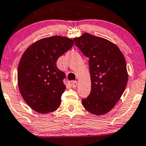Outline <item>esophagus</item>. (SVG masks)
<instances>
[{
    "label": "esophagus",
    "instance_id": "obj_1",
    "mask_svg": "<svg viewBox=\"0 0 146 146\" xmlns=\"http://www.w3.org/2000/svg\"><path fill=\"white\" fill-rule=\"evenodd\" d=\"M71 85H72V87H73V88H76L77 86V82H72Z\"/></svg>",
    "mask_w": 146,
    "mask_h": 146
}]
</instances>
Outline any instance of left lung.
<instances>
[{"label":"left lung","mask_w":146,"mask_h":146,"mask_svg":"<svg viewBox=\"0 0 146 146\" xmlns=\"http://www.w3.org/2000/svg\"><path fill=\"white\" fill-rule=\"evenodd\" d=\"M73 40L89 58L92 89L82 105L90 113L102 115L114 108L125 91L128 81L126 60L119 47L105 38L84 33Z\"/></svg>","instance_id":"left-lung-1"}]
</instances>
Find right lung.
I'll return each mask as SVG.
<instances>
[{"mask_svg": "<svg viewBox=\"0 0 146 146\" xmlns=\"http://www.w3.org/2000/svg\"><path fill=\"white\" fill-rule=\"evenodd\" d=\"M73 44L67 37L44 38L31 44L21 56L17 69L19 90L36 112L46 114L60 106L65 74L57 68L56 61Z\"/></svg>", "mask_w": 146, "mask_h": 146, "instance_id": "add662e5", "label": "right lung"}]
</instances>
